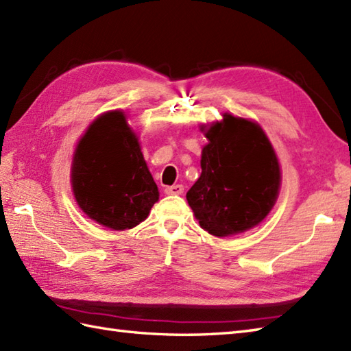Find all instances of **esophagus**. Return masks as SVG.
<instances>
[{
	"label": "esophagus",
	"instance_id": "1",
	"mask_svg": "<svg viewBox=\"0 0 351 351\" xmlns=\"http://www.w3.org/2000/svg\"><path fill=\"white\" fill-rule=\"evenodd\" d=\"M165 193L166 194H170V195H179V194H182L184 193V185H172V186H166V190H165Z\"/></svg>",
	"mask_w": 351,
	"mask_h": 351
}]
</instances>
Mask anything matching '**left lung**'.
Listing matches in <instances>:
<instances>
[{
  "label": "left lung",
  "mask_w": 351,
  "mask_h": 351,
  "mask_svg": "<svg viewBox=\"0 0 351 351\" xmlns=\"http://www.w3.org/2000/svg\"><path fill=\"white\" fill-rule=\"evenodd\" d=\"M202 127V175L186 200L202 229L224 238L247 232L271 213L280 193L281 170L271 142L258 124L224 113Z\"/></svg>",
  "instance_id": "1"
}]
</instances>
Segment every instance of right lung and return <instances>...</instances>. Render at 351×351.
I'll return each mask as SVG.
<instances>
[{
	"instance_id": "right-lung-1",
	"label": "right lung",
	"mask_w": 351,
	"mask_h": 351,
	"mask_svg": "<svg viewBox=\"0 0 351 351\" xmlns=\"http://www.w3.org/2000/svg\"><path fill=\"white\" fill-rule=\"evenodd\" d=\"M71 186L79 208L112 230L149 215L160 194L124 113H103L88 127L73 156Z\"/></svg>"
}]
</instances>
